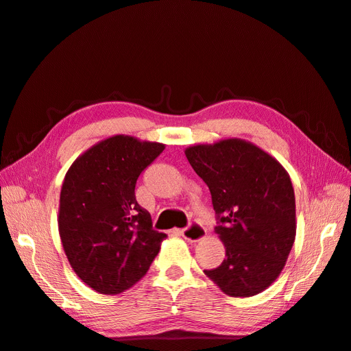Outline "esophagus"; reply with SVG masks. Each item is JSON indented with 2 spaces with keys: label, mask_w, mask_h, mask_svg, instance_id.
Returning a JSON list of instances; mask_svg holds the SVG:
<instances>
[{
  "label": "esophagus",
  "mask_w": 351,
  "mask_h": 351,
  "mask_svg": "<svg viewBox=\"0 0 351 351\" xmlns=\"http://www.w3.org/2000/svg\"><path fill=\"white\" fill-rule=\"evenodd\" d=\"M178 232H180V236H183L186 240L192 241V243L202 240V239L205 237V234H206L205 228L202 227V226H199V224H196V222H193V224L190 226V227H187V228L180 230Z\"/></svg>",
  "instance_id": "obj_1"
}]
</instances>
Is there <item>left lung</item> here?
I'll return each instance as SVG.
<instances>
[{
    "label": "left lung",
    "mask_w": 351,
    "mask_h": 351,
    "mask_svg": "<svg viewBox=\"0 0 351 351\" xmlns=\"http://www.w3.org/2000/svg\"><path fill=\"white\" fill-rule=\"evenodd\" d=\"M209 187L215 232L226 259L205 274L231 297H250L277 280L295 239V197L289 173L261 147L241 139L184 151Z\"/></svg>",
    "instance_id": "1"
}]
</instances>
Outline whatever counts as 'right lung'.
<instances>
[{"label":"right lung","instance_id":"obj_1","mask_svg":"<svg viewBox=\"0 0 351 351\" xmlns=\"http://www.w3.org/2000/svg\"><path fill=\"white\" fill-rule=\"evenodd\" d=\"M165 149L132 136L108 137L71 164L60 195L58 231L77 277L101 294H120L149 269L167 237L136 200L143 169Z\"/></svg>","mask_w":351,"mask_h":351}]
</instances>
